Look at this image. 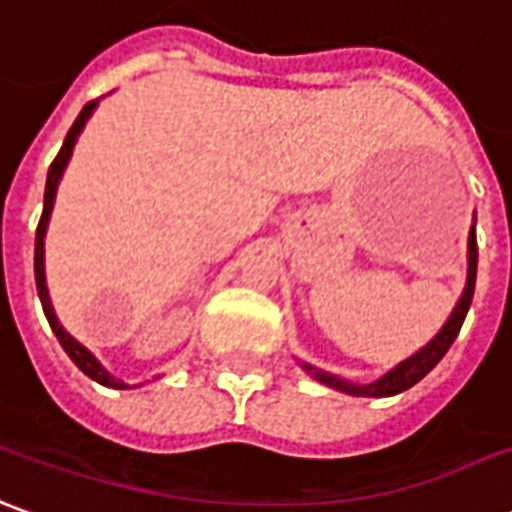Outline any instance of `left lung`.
<instances>
[{
  "instance_id": "obj_1",
  "label": "left lung",
  "mask_w": 512,
  "mask_h": 512,
  "mask_svg": "<svg viewBox=\"0 0 512 512\" xmlns=\"http://www.w3.org/2000/svg\"><path fill=\"white\" fill-rule=\"evenodd\" d=\"M474 281H477V228L471 226L469 270H466L463 295H460V300L455 303V308H452L449 320L441 325V331H438L430 342L424 344V347H419L413 355H408V358L400 361L394 369H389L383 378L372 380V383H353V380H344L339 378V375L325 372V369H317V366L308 364V361H300L303 372L311 375L314 380H320L322 386L342 391V394H350V397H394V394H400V391L411 389V386H416V383H419V380L447 355V350L452 347V342H455V336L460 333V325H463L466 314H469L471 297H474Z\"/></svg>"
}]
</instances>
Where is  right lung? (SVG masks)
<instances>
[{
  "label": "right lung",
  "mask_w": 512,
  "mask_h": 512,
  "mask_svg": "<svg viewBox=\"0 0 512 512\" xmlns=\"http://www.w3.org/2000/svg\"><path fill=\"white\" fill-rule=\"evenodd\" d=\"M99 107V101H90L82 107L79 112V118L74 121V126L68 129L63 140V148H60V154L54 157L52 168H49V176H46V192H43V215H41V223H38V231H35V284H38V297H41V306H43V314H46V320L52 325L54 336H57V342L63 344V350L68 353V358L74 361L90 380H96L101 386H107V389H134L129 383H123V380L112 378L110 372L101 366V361L96 355L90 353L85 344H79L71 336V333L65 331L60 320H57V314H54V306H52V297H49V286H46V228H49V217H52V209H54V198H57V187H60V179H63L65 168H68V162H71V154H74V146L76 140H79V134L85 129V123L90 121V115L93 110Z\"/></svg>",
  "instance_id": "add662e5"
}]
</instances>
